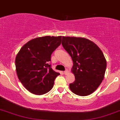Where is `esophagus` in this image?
<instances>
[{"label": "esophagus", "mask_w": 120, "mask_h": 120, "mask_svg": "<svg viewBox=\"0 0 120 120\" xmlns=\"http://www.w3.org/2000/svg\"><path fill=\"white\" fill-rule=\"evenodd\" d=\"M68 70H66L65 71H64V74H68Z\"/></svg>", "instance_id": "obj_1"}]
</instances>
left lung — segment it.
<instances>
[{"label":"left lung","mask_w":120,"mask_h":120,"mask_svg":"<svg viewBox=\"0 0 120 120\" xmlns=\"http://www.w3.org/2000/svg\"><path fill=\"white\" fill-rule=\"evenodd\" d=\"M61 44L73 61L71 72L75 80L70 84V90L80 96L94 93L102 82L106 68L102 50L93 41L83 37L63 36Z\"/></svg>","instance_id":"obj_1"}]
</instances>
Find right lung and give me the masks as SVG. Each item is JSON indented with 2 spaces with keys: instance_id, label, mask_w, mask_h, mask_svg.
<instances>
[{
  "instance_id": "1",
  "label": "right lung",
  "mask_w": 120,
  "mask_h": 120,
  "mask_svg": "<svg viewBox=\"0 0 120 120\" xmlns=\"http://www.w3.org/2000/svg\"><path fill=\"white\" fill-rule=\"evenodd\" d=\"M61 37L44 36L32 39L21 48L16 56L18 78L32 94L47 93L60 75L52 70L49 61L53 52L61 44Z\"/></svg>"
}]
</instances>
